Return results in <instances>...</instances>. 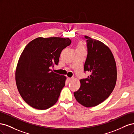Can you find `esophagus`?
<instances>
[{"label":"esophagus","instance_id":"esophagus-1","mask_svg":"<svg viewBox=\"0 0 134 134\" xmlns=\"http://www.w3.org/2000/svg\"><path fill=\"white\" fill-rule=\"evenodd\" d=\"M73 79V78H68V83H70V82H71V80Z\"/></svg>","mask_w":134,"mask_h":134}]
</instances>
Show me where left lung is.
<instances>
[{
    "label": "left lung",
    "mask_w": 134,
    "mask_h": 134,
    "mask_svg": "<svg viewBox=\"0 0 134 134\" xmlns=\"http://www.w3.org/2000/svg\"><path fill=\"white\" fill-rule=\"evenodd\" d=\"M87 57L84 70L90 71L87 78L80 80V87L74 93L76 100L84 107H94L111 94L117 80L115 60L110 49L98 40L84 36Z\"/></svg>",
    "instance_id": "8db88e82"
}]
</instances>
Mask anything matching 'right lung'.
I'll return each instance as SVG.
<instances>
[{
    "label": "right lung",
    "mask_w": 134,
    "mask_h": 134,
    "mask_svg": "<svg viewBox=\"0 0 134 134\" xmlns=\"http://www.w3.org/2000/svg\"><path fill=\"white\" fill-rule=\"evenodd\" d=\"M71 40L61 37H38L28 43L19 59L16 84L23 100L30 106L46 109L58 100L66 77L50 69L58 64L61 52Z\"/></svg>",
    "instance_id": "add662e5"
}]
</instances>
